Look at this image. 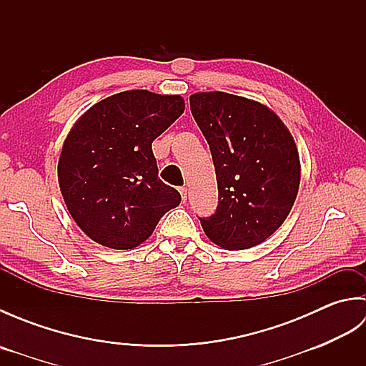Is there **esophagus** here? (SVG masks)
<instances>
[{
  "label": "esophagus",
  "instance_id": "esophagus-1",
  "mask_svg": "<svg viewBox=\"0 0 366 366\" xmlns=\"http://www.w3.org/2000/svg\"><path fill=\"white\" fill-rule=\"evenodd\" d=\"M179 192H181V198L185 203V201H187V187H181V189H179Z\"/></svg>",
  "mask_w": 366,
  "mask_h": 366
}]
</instances>
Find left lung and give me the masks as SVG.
<instances>
[{"mask_svg":"<svg viewBox=\"0 0 366 366\" xmlns=\"http://www.w3.org/2000/svg\"><path fill=\"white\" fill-rule=\"evenodd\" d=\"M190 110L211 147L219 207L199 219L211 242L245 250L264 242L290 215L300 159L283 121L256 100L222 91L195 92Z\"/></svg>","mask_w":366,"mask_h":366,"instance_id":"obj_1","label":"left lung"}]
</instances>
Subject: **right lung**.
Listing matches in <instances>:
<instances>
[{
	"label": "right lung",
	"mask_w": 366,
	"mask_h": 366,
	"mask_svg": "<svg viewBox=\"0 0 366 366\" xmlns=\"http://www.w3.org/2000/svg\"><path fill=\"white\" fill-rule=\"evenodd\" d=\"M185 110L181 96L132 89L84 112L58 160L69 214L94 242L132 250L149 237L181 195L159 179L152 142Z\"/></svg>",
	"instance_id": "right-lung-1"
}]
</instances>
